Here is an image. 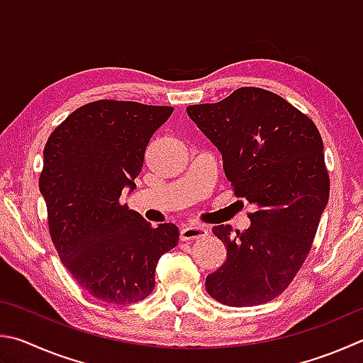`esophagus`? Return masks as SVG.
I'll return each mask as SVG.
<instances>
[{
	"instance_id": "1",
	"label": "esophagus",
	"mask_w": 363,
	"mask_h": 363,
	"mask_svg": "<svg viewBox=\"0 0 363 363\" xmlns=\"http://www.w3.org/2000/svg\"><path fill=\"white\" fill-rule=\"evenodd\" d=\"M208 235V228L203 225H186L181 228V240L190 241V240H199Z\"/></svg>"
}]
</instances>
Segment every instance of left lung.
Masks as SVG:
<instances>
[{
	"mask_svg": "<svg viewBox=\"0 0 363 363\" xmlns=\"http://www.w3.org/2000/svg\"><path fill=\"white\" fill-rule=\"evenodd\" d=\"M187 114L220 150L240 199L254 204L245 232L217 225L227 260L208 274V294L228 306H255L282 294L311 250L330 194L318 127L284 98L241 87Z\"/></svg>",
	"mask_w": 363,
	"mask_h": 363,
	"instance_id": "left-lung-1",
	"label": "left lung"
}]
</instances>
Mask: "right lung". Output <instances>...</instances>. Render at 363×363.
Instances as JSON below:
<instances>
[{
	"mask_svg": "<svg viewBox=\"0 0 363 363\" xmlns=\"http://www.w3.org/2000/svg\"><path fill=\"white\" fill-rule=\"evenodd\" d=\"M174 108L100 100L52 131L39 190L60 260L91 296L114 305L146 298L159 259L177 246L174 223L152 227L122 204L133 190L150 138Z\"/></svg>",
	"mask_w": 363,
	"mask_h": 363,
	"instance_id": "obj_1",
	"label": "right lung"
}]
</instances>
